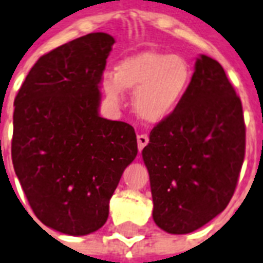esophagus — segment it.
<instances>
[{"instance_id": "obj_1", "label": "esophagus", "mask_w": 263, "mask_h": 263, "mask_svg": "<svg viewBox=\"0 0 263 263\" xmlns=\"http://www.w3.org/2000/svg\"><path fill=\"white\" fill-rule=\"evenodd\" d=\"M138 149L142 150L143 147H145L147 143H149V138H147V135H138Z\"/></svg>"}]
</instances>
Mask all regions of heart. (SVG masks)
<instances>
[{"label": "heart", "mask_w": 263, "mask_h": 263, "mask_svg": "<svg viewBox=\"0 0 263 263\" xmlns=\"http://www.w3.org/2000/svg\"><path fill=\"white\" fill-rule=\"evenodd\" d=\"M190 81L192 70L183 56L142 51L121 60L114 74H106L102 88L111 102L123 99L124 89L135 92L138 117L158 124L178 109Z\"/></svg>", "instance_id": "obj_1"}]
</instances>
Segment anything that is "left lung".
I'll return each instance as SVG.
<instances>
[{"mask_svg":"<svg viewBox=\"0 0 263 263\" xmlns=\"http://www.w3.org/2000/svg\"><path fill=\"white\" fill-rule=\"evenodd\" d=\"M244 152L241 100L223 67L200 55L183 100L142 150L156 225L186 234L219 215L234 193Z\"/></svg>","mask_w":263,"mask_h":263,"instance_id":"obj_1","label":"left lung"}]
</instances>
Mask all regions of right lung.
<instances>
[{"label": "right lung", "mask_w": 263, "mask_h": 263, "mask_svg": "<svg viewBox=\"0 0 263 263\" xmlns=\"http://www.w3.org/2000/svg\"><path fill=\"white\" fill-rule=\"evenodd\" d=\"M116 43L91 33L41 56L15 99L12 163L44 225L85 236L105 225L135 129L100 117V83Z\"/></svg>", "instance_id": "obj_1"}]
</instances>
